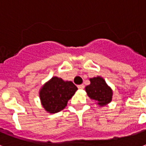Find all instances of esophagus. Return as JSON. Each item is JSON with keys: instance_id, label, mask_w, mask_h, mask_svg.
Masks as SVG:
<instances>
[{"instance_id": "1", "label": "esophagus", "mask_w": 146, "mask_h": 146, "mask_svg": "<svg viewBox=\"0 0 146 146\" xmlns=\"http://www.w3.org/2000/svg\"><path fill=\"white\" fill-rule=\"evenodd\" d=\"M77 88L79 89H84V84H80V85L77 86Z\"/></svg>"}]
</instances>
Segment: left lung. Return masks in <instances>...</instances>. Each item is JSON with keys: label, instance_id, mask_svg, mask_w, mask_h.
Instances as JSON below:
<instances>
[{"label": "left lung", "instance_id": "left-lung-1", "mask_svg": "<svg viewBox=\"0 0 146 146\" xmlns=\"http://www.w3.org/2000/svg\"><path fill=\"white\" fill-rule=\"evenodd\" d=\"M91 84L85 88L89 98L97 102L99 106H106L112 101L113 91L100 76L90 79Z\"/></svg>", "mask_w": 146, "mask_h": 146}]
</instances>
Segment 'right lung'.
I'll return each mask as SVG.
<instances>
[{
    "label": "right lung",
    "mask_w": 146,
    "mask_h": 146,
    "mask_svg": "<svg viewBox=\"0 0 146 146\" xmlns=\"http://www.w3.org/2000/svg\"><path fill=\"white\" fill-rule=\"evenodd\" d=\"M76 86L71 81H64L57 76L52 77L42 87L40 98L44 110L50 113L62 110L76 92Z\"/></svg>",
    "instance_id": "add662e5"
}]
</instances>
